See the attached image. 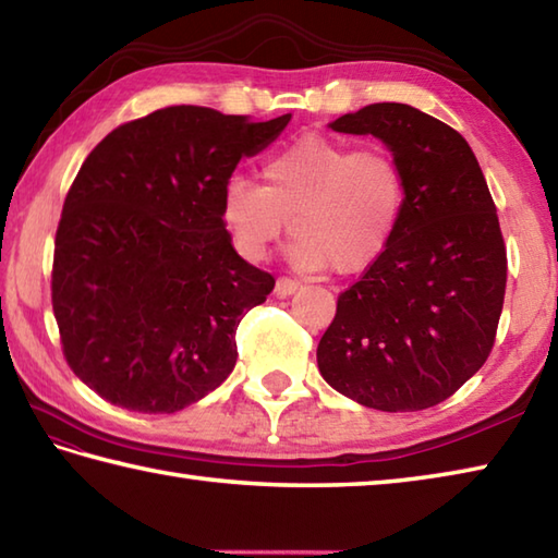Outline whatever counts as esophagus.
<instances>
[{"label":"esophagus","instance_id":"34e87169","mask_svg":"<svg viewBox=\"0 0 558 558\" xmlns=\"http://www.w3.org/2000/svg\"><path fill=\"white\" fill-rule=\"evenodd\" d=\"M298 290V282L288 280V278H278L276 280V298H290Z\"/></svg>","mask_w":558,"mask_h":558}]
</instances>
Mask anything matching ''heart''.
I'll return each mask as SVG.
<instances>
[{"mask_svg":"<svg viewBox=\"0 0 558 558\" xmlns=\"http://www.w3.org/2000/svg\"><path fill=\"white\" fill-rule=\"evenodd\" d=\"M403 207L407 179L395 157L314 133L266 159L264 185L232 177L222 193V220L244 258H266L290 229L294 266L338 276L377 264Z\"/></svg>","mask_w":558,"mask_h":558,"instance_id":"obj_1","label":"heart"}]
</instances>
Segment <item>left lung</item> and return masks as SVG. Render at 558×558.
I'll return each mask as SVG.
<instances>
[{
    "mask_svg": "<svg viewBox=\"0 0 558 558\" xmlns=\"http://www.w3.org/2000/svg\"><path fill=\"white\" fill-rule=\"evenodd\" d=\"M329 128L391 151L407 207L385 254L338 298L319 373L367 409H430L486 363L504 312L508 258L484 171L457 130L407 104H369Z\"/></svg>",
    "mask_w": 558,
    "mask_h": 558,
    "instance_id": "left-lung-1",
    "label": "left lung"
}]
</instances>
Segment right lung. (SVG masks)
<instances>
[{
  "label": "right lung",
  "mask_w": 558,
  "mask_h": 558,
  "mask_svg": "<svg viewBox=\"0 0 558 558\" xmlns=\"http://www.w3.org/2000/svg\"><path fill=\"white\" fill-rule=\"evenodd\" d=\"M290 118L169 106L86 157L54 234L52 312L64 357L98 397L173 413L232 373L236 326L276 280L232 246L225 183Z\"/></svg>",
  "instance_id": "add662e5"
}]
</instances>
